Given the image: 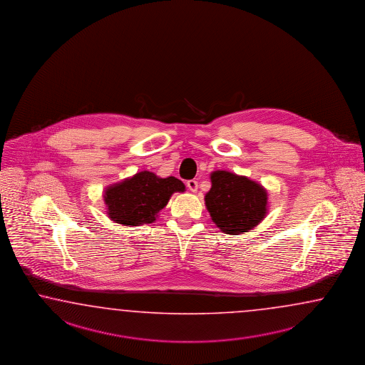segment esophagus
Masks as SVG:
<instances>
[{
	"mask_svg": "<svg viewBox=\"0 0 365 365\" xmlns=\"http://www.w3.org/2000/svg\"><path fill=\"white\" fill-rule=\"evenodd\" d=\"M187 188L191 191V192H196L197 191V180L195 179H190L187 180Z\"/></svg>",
	"mask_w": 365,
	"mask_h": 365,
	"instance_id": "34e87169",
	"label": "esophagus"
}]
</instances>
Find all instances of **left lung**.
Wrapping results in <instances>:
<instances>
[{
  "instance_id": "left-lung-1",
  "label": "left lung",
  "mask_w": 365,
  "mask_h": 365,
  "mask_svg": "<svg viewBox=\"0 0 365 365\" xmlns=\"http://www.w3.org/2000/svg\"><path fill=\"white\" fill-rule=\"evenodd\" d=\"M211 183L205 194V207L220 231L239 235L264 220L267 192L259 183L225 170L214 171Z\"/></svg>"
}]
</instances>
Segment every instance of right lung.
<instances>
[{"instance_id": "1", "label": "right lung", "mask_w": 365, "mask_h": 365, "mask_svg": "<svg viewBox=\"0 0 365 365\" xmlns=\"http://www.w3.org/2000/svg\"><path fill=\"white\" fill-rule=\"evenodd\" d=\"M185 185L175 177L160 178L150 171L137 173L132 178L108 187L104 202L110 220L123 225H141L155 222L170 196L183 192Z\"/></svg>"}]
</instances>
